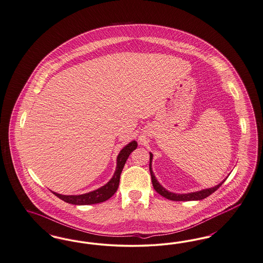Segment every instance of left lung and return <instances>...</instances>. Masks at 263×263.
<instances>
[{"instance_id":"obj_1","label":"left lung","mask_w":263,"mask_h":263,"mask_svg":"<svg viewBox=\"0 0 263 263\" xmlns=\"http://www.w3.org/2000/svg\"><path fill=\"white\" fill-rule=\"evenodd\" d=\"M152 154L150 153V162H149V170H150V174H151V181H152V184H153V187L154 190L158 193V194L166 197L167 199H170V200H174V201H190V200H201L203 198H206L207 196H209L210 194H213L214 192H216L218 189L222 185V183L225 182V180L221 183L217 184L216 186H213V187H210V189H206V190H202V191H199V192H196V193H192V194H173L170 193L168 191H166L160 183L157 182V180L155 179V176L152 172L151 169V161H152Z\"/></svg>"}]
</instances>
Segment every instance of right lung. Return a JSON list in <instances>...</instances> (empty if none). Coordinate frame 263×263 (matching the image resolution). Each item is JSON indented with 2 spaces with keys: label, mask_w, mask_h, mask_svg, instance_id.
<instances>
[{
  "label": "right lung",
  "mask_w": 263,
  "mask_h": 263,
  "mask_svg": "<svg viewBox=\"0 0 263 263\" xmlns=\"http://www.w3.org/2000/svg\"><path fill=\"white\" fill-rule=\"evenodd\" d=\"M137 141H132L129 142L126 146L121 150L117 157V169L115 172L113 178L108 183L103 185L102 187L88 193V194H80V195H63L59 194L57 193L52 192L53 194L58 196L60 199L64 200L65 202H68L70 204L74 205H87V204H95V203H100L103 201H106L109 199L112 195H114L115 193L117 192L119 187V183H120V177L122 170L126 164V159L129 156V154L137 148Z\"/></svg>",
  "instance_id": "1"
}]
</instances>
